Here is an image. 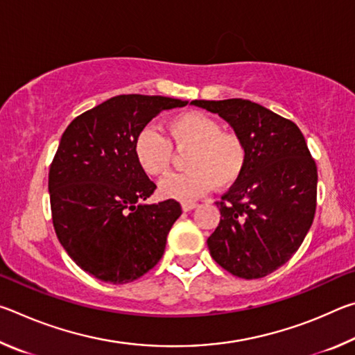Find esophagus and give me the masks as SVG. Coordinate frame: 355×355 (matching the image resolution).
<instances>
[{
    "instance_id": "34e87169",
    "label": "esophagus",
    "mask_w": 355,
    "mask_h": 355,
    "mask_svg": "<svg viewBox=\"0 0 355 355\" xmlns=\"http://www.w3.org/2000/svg\"><path fill=\"white\" fill-rule=\"evenodd\" d=\"M197 207V203H194V202H184L183 205H182V208H183V211H191V209H194Z\"/></svg>"
}]
</instances>
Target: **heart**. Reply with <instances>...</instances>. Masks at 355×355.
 Segmentation results:
<instances>
[{
	"instance_id": "heart-1",
	"label": "heart",
	"mask_w": 355,
	"mask_h": 355,
	"mask_svg": "<svg viewBox=\"0 0 355 355\" xmlns=\"http://www.w3.org/2000/svg\"><path fill=\"white\" fill-rule=\"evenodd\" d=\"M171 139L178 150H189L184 158L188 171L173 173L159 184L163 197L191 202L216 184L227 188L236 183L248 163V148L243 137L224 131L214 117L200 111L173 116L167 122ZM133 153L137 166L150 177L167 173L172 161L169 141L153 127H144L136 135Z\"/></svg>"
}]
</instances>
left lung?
<instances>
[{"mask_svg":"<svg viewBox=\"0 0 355 355\" xmlns=\"http://www.w3.org/2000/svg\"><path fill=\"white\" fill-rule=\"evenodd\" d=\"M243 137L248 163L220 202L207 239L214 261L241 279L274 272L296 254L316 209V164L296 123L243 98L194 100Z\"/></svg>","mask_w":355,"mask_h":355,"instance_id":"1","label":"left lung"}]
</instances>
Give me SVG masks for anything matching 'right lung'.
Instances as JSON below:
<instances>
[{
  "label": "right lung",
  "instance_id": "right-lung-1",
  "mask_svg": "<svg viewBox=\"0 0 355 355\" xmlns=\"http://www.w3.org/2000/svg\"><path fill=\"white\" fill-rule=\"evenodd\" d=\"M188 101L117 95L71 120L48 173L53 225L83 271L128 284L161 260L182 207L146 203L156 184L136 163V135L159 112Z\"/></svg>",
  "mask_w": 355,
  "mask_h": 355
}]
</instances>
